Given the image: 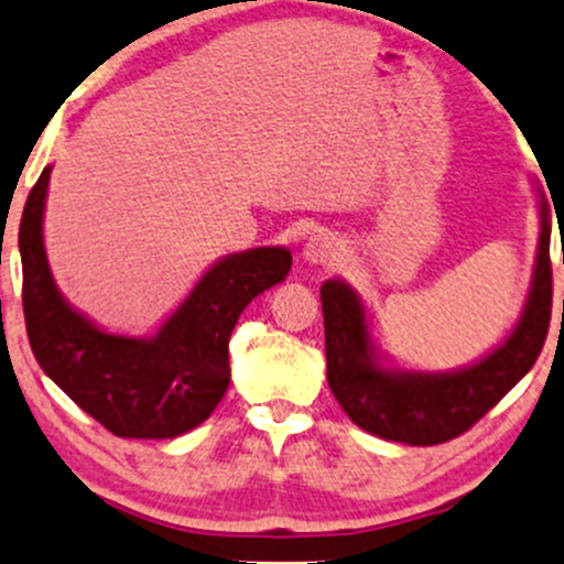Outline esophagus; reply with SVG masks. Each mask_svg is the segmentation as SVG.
Instances as JSON below:
<instances>
[{
  "label": "esophagus",
  "mask_w": 564,
  "mask_h": 564,
  "mask_svg": "<svg viewBox=\"0 0 564 564\" xmlns=\"http://www.w3.org/2000/svg\"><path fill=\"white\" fill-rule=\"evenodd\" d=\"M305 259L313 264H337L343 259V246L332 232H313L305 243Z\"/></svg>",
  "instance_id": "1"
}]
</instances>
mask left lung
Here are the masks:
<instances>
[{"label":"left lung","mask_w":564,"mask_h":564,"mask_svg":"<svg viewBox=\"0 0 564 564\" xmlns=\"http://www.w3.org/2000/svg\"><path fill=\"white\" fill-rule=\"evenodd\" d=\"M541 214L533 289L522 321L498 350L460 372L399 375L380 369L372 358L367 318L356 292L339 281H326L321 286L326 380L334 399L358 429L412 447L449 442L479 423L533 369L552 324V225L546 203Z\"/></svg>","instance_id":"obj_1"}]
</instances>
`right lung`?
Segmentation results:
<instances>
[{
	"label": "right lung",
	"mask_w": 564,
	"mask_h": 564,
	"mask_svg": "<svg viewBox=\"0 0 564 564\" xmlns=\"http://www.w3.org/2000/svg\"><path fill=\"white\" fill-rule=\"evenodd\" d=\"M51 169L23 206L18 246L23 318L45 372L79 410L122 438H173L200 425L230 386L227 343L246 305L286 281L292 253L253 249L221 259L152 339L107 334L74 313L55 289L42 246Z\"/></svg>",
	"instance_id": "right-lung-1"
}]
</instances>
